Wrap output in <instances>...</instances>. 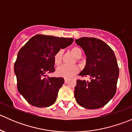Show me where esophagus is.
Segmentation results:
<instances>
[{"mask_svg":"<svg viewBox=\"0 0 132 132\" xmlns=\"http://www.w3.org/2000/svg\"><path fill=\"white\" fill-rule=\"evenodd\" d=\"M69 81V79L68 78H64V82L65 83H68Z\"/></svg>","mask_w":132,"mask_h":132,"instance_id":"1","label":"esophagus"}]
</instances>
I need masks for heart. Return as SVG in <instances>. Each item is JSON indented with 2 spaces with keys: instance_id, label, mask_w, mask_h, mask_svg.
<instances>
[{
  "instance_id": "obj_1",
  "label": "heart",
  "mask_w": 132,
  "mask_h": 132,
  "mask_svg": "<svg viewBox=\"0 0 132 132\" xmlns=\"http://www.w3.org/2000/svg\"><path fill=\"white\" fill-rule=\"evenodd\" d=\"M71 52L77 58H80L82 56V50L78 46H74L71 49ZM62 51L59 50L54 55V63L55 65H59L62 61ZM78 71V68L76 66H68L66 65H62L59 66L57 69V73L60 77H63L65 78L71 77Z\"/></svg>"
}]
</instances>
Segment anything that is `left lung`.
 <instances>
[{
	"label": "left lung",
	"mask_w": 132,
	"mask_h": 132,
	"mask_svg": "<svg viewBox=\"0 0 132 132\" xmlns=\"http://www.w3.org/2000/svg\"><path fill=\"white\" fill-rule=\"evenodd\" d=\"M75 43L84 51L86 63L78 74L90 81L78 80L74 96L79 105L96 109L105 105L114 97L119 77L116 57L104 41L94 38H80Z\"/></svg>",
	"instance_id": "left-lung-1"
}]
</instances>
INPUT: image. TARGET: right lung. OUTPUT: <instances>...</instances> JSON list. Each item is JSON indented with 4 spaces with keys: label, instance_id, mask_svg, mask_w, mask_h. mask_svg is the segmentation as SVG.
<instances>
[{
    "label": "right lung",
    "instance_id": "right-lung-1",
    "mask_svg": "<svg viewBox=\"0 0 132 132\" xmlns=\"http://www.w3.org/2000/svg\"><path fill=\"white\" fill-rule=\"evenodd\" d=\"M73 38L37 34L19 50L14 65L17 87L29 104L47 107L55 102L64 83L62 77H46L55 71L54 55L70 46Z\"/></svg>",
    "mask_w": 132,
    "mask_h": 132
}]
</instances>
